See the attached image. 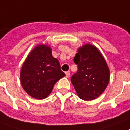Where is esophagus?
<instances>
[{"instance_id":"34e87169","label":"esophagus","mask_w":130,"mask_h":130,"mask_svg":"<svg viewBox=\"0 0 130 130\" xmlns=\"http://www.w3.org/2000/svg\"><path fill=\"white\" fill-rule=\"evenodd\" d=\"M65 74H66V78H68V77L70 76V71L66 72H65Z\"/></svg>"}]
</instances>
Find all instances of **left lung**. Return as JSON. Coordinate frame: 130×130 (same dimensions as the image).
Returning a JSON list of instances; mask_svg holds the SVG:
<instances>
[{"label": "left lung", "mask_w": 130, "mask_h": 130, "mask_svg": "<svg viewBox=\"0 0 130 130\" xmlns=\"http://www.w3.org/2000/svg\"><path fill=\"white\" fill-rule=\"evenodd\" d=\"M78 72L71 77L78 97L90 101L99 97L110 81V69L98 48L86 44L78 49L74 58Z\"/></svg>", "instance_id": "left-lung-1"}]
</instances>
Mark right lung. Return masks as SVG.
I'll use <instances>...</instances> for the list:
<instances>
[{
  "mask_svg": "<svg viewBox=\"0 0 130 130\" xmlns=\"http://www.w3.org/2000/svg\"><path fill=\"white\" fill-rule=\"evenodd\" d=\"M65 76L57 59L47 44H38L28 54L20 70V83L31 97L42 100L48 97L60 79Z\"/></svg>",
  "mask_w": 130,
  "mask_h": 130,
  "instance_id": "add662e5",
  "label": "right lung"
}]
</instances>
